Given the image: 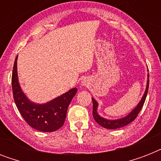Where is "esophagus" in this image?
I'll use <instances>...</instances> for the list:
<instances>
[{
  "mask_svg": "<svg viewBox=\"0 0 161 161\" xmlns=\"http://www.w3.org/2000/svg\"><path fill=\"white\" fill-rule=\"evenodd\" d=\"M82 84H83V86H87L88 84V81H87V80H83V82H82Z\"/></svg>",
  "mask_w": 161,
  "mask_h": 161,
  "instance_id": "obj_1",
  "label": "esophagus"
}]
</instances>
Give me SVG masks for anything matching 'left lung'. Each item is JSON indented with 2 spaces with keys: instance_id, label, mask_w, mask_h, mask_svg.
<instances>
[{
  "instance_id": "8db88e82",
  "label": "left lung",
  "mask_w": 161,
  "mask_h": 161,
  "mask_svg": "<svg viewBox=\"0 0 161 161\" xmlns=\"http://www.w3.org/2000/svg\"><path fill=\"white\" fill-rule=\"evenodd\" d=\"M148 78H149V74H148ZM148 88H149V79L147 81V85H146V89H145V92L144 93V96L141 98L140 103H138V105L127 116H125V117L122 118V119H119L109 120L106 119L104 118H102L101 116H99L98 112H97V108H98V103H97V101L94 98H92V100H93V118H94V120L98 123V125H101L102 127L105 128V129H109V130H115V129H119V128L124 127L125 125H129V124H130V123L136 119L137 115L139 114V113H140V111L142 108L143 105L145 103L146 96H147Z\"/></svg>"
}]
</instances>
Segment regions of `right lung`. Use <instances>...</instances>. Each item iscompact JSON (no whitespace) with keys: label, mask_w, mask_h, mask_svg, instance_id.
Returning <instances> with one entry per match:
<instances>
[{"label":"right lung","mask_w":161,"mask_h":161,"mask_svg":"<svg viewBox=\"0 0 161 161\" xmlns=\"http://www.w3.org/2000/svg\"><path fill=\"white\" fill-rule=\"evenodd\" d=\"M17 56L11 77L13 98L16 107L25 121L31 127L42 132H53L64 124L68 105L78 89L72 88L67 93L43 104L32 103L21 91L17 76Z\"/></svg>","instance_id":"obj_1"}]
</instances>
